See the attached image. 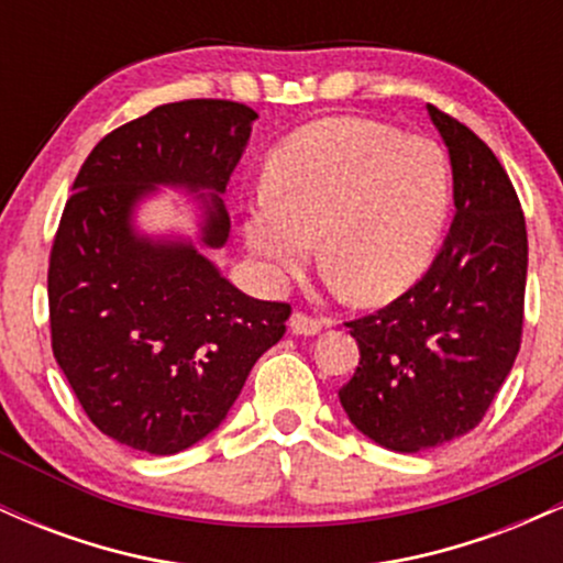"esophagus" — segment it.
Listing matches in <instances>:
<instances>
[{
  "instance_id": "esophagus-1",
  "label": "esophagus",
  "mask_w": 563,
  "mask_h": 563,
  "mask_svg": "<svg viewBox=\"0 0 563 563\" xmlns=\"http://www.w3.org/2000/svg\"><path fill=\"white\" fill-rule=\"evenodd\" d=\"M322 325H325V320L314 318V314L303 312V309H296V312L290 314V331L296 335H314L322 331Z\"/></svg>"
}]
</instances>
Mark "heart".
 <instances>
[{
  "label": "heart",
  "mask_w": 563,
  "mask_h": 563,
  "mask_svg": "<svg viewBox=\"0 0 563 563\" xmlns=\"http://www.w3.org/2000/svg\"><path fill=\"white\" fill-rule=\"evenodd\" d=\"M267 198L245 241L275 283L314 256L357 301H384L423 273L448 222L452 174L442 147L371 119H322L264 164Z\"/></svg>",
  "instance_id": "1"
}]
</instances>
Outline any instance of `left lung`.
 <instances>
[{
  "mask_svg": "<svg viewBox=\"0 0 563 563\" xmlns=\"http://www.w3.org/2000/svg\"><path fill=\"white\" fill-rule=\"evenodd\" d=\"M450 147L455 219L421 280L349 320L360 365L339 389L349 421L397 452L482 423L525 328L527 222L508 172L466 124L429 106Z\"/></svg>",
  "mask_w": 563,
  "mask_h": 563,
  "instance_id": "obj_1",
  "label": "left lung"
}]
</instances>
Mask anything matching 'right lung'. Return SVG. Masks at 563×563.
Instances as JSON below:
<instances>
[{
	"mask_svg": "<svg viewBox=\"0 0 563 563\" xmlns=\"http://www.w3.org/2000/svg\"><path fill=\"white\" fill-rule=\"evenodd\" d=\"M256 111L232 100H179L95 145L49 251L53 354L102 434L172 455L217 429L256 360L286 333L290 303L251 299L192 245H153L129 228L153 185L224 192ZM211 198L206 245L228 241Z\"/></svg>",
	"mask_w": 563,
	"mask_h": 563,
	"instance_id": "add662e5",
	"label": "right lung"
}]
</instances>
